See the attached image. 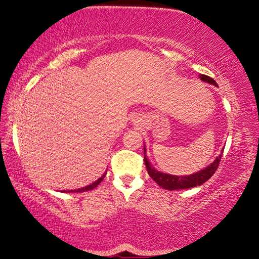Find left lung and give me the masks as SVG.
Returning a JSON list of instances; mask_svg holds the SVG:
<instances>
[{
  "label": "left lung",
  "mask_w": 259,
  "mask_h": 259,
  "mask_svg": "<svg viewBox=\"0 0 259 259\" xmlns=\"http://www.w3.org/2000/svg\"><path fill=\"white\" fill-rule=\"evenodd\" d=\"M200 79L202 81H205V83H209L211 85L217 86L216 81L212 79V78L204 76V74H200ZM223 153V152H222ZM222 153L216 157L212 162L207 166L203 169L196 171V173L190 174V175H182V176H178V175H171V174H167V173H162V171L156 170L154 167L152 166V163L149 162L147 154H146V146H144V160H145V164L146 168H147V171L151 178L154 180V181L159 185L160 187H162L163 189L167 190H176V189H188V188H194V187L201 186L203 185L205 181H208L209 179L211 178L215 173L217 167H219V163L221 161V157H222Z\"/></svg>",
  "instance_id": "obj_1"
}]
</instances>
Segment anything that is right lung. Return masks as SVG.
Listing matches in <instances>:
<instances>
[{"instance_id":"1","label":"right lung","mask_w":259,"mask_h":259,"mask_svg":"<svg viewBox=\"0 0 259 259\" xmlns=\"http://www.w3.org/2000/svg\"><path fill=\"white\" fill-rule=\"evenodd\" d=\"M106 173H107V171H105V173H104L102 176H100V178H99L98 180H96V181L93 182V183H91V185H89V186H86V187H83V188L74 189V190H67V192H69V193H81V192H88V190H92L93 188H96V187L98 186L99 183L103 181V179L105 178V175H106Z\"/></svg>"}]
</instances>
